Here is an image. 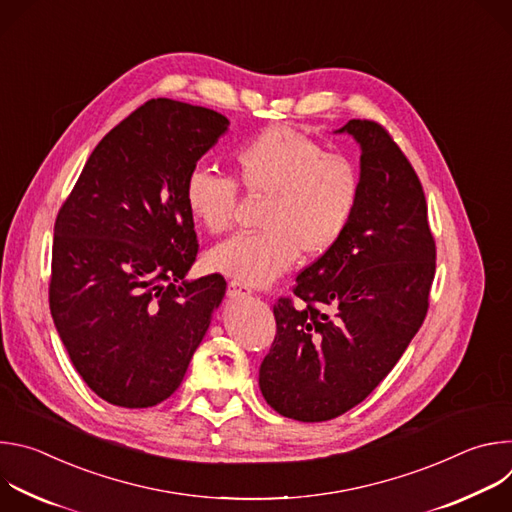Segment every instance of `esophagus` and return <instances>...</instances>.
Listing matches in <instances>:
<instances>
[{
    "label": "esophagus",
    "instance_id": "obj_1",
    "mask_svg": "<svg viewBox=\"0 0 512 512\" xmlns=\"http://www.w3.org/2000/svg\"><path fill=\"white\" fill-rule=\"evenodd\" d=\"M227 296L231 300H245L251 296V289L239 281H229V289H227Z\"/></svg>",
    "mask_w": 512,
    "mask_h": 512
}]
</instances>
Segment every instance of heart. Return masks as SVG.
Returning a JSON list of instances; mask_svg holds the SVG:
<instances>
[{"label":"heart","instance_id":"1","mask_svg":"<svg viewBox=\"0 0 512 512\" xmlns=\"http://www.w3.org/2000/svg\"><path fill=\"white\" fill-rule=\"evenodd\" d=\"M241 186L267 198L259 233L235 235L206 253V267L233 281L265 287L296 259L328 253L346 233L360 200V172L340 154L289 129L271 127L235 152ZM188 212L208 233H225L235 221L237 182L194 168L184 186Z\"/></svg>","mask_w":512,"mask_h":512}]
</instances>
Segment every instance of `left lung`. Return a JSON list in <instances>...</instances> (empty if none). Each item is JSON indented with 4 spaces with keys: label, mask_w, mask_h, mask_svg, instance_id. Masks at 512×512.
I'll list each match as a JSON object with an SVG mask.
<instances>
[{
    "label": "left lung",
    "mask_w": 512,
    "mask_h": 512,
    "mask_svg": "<svg viewBox=\"0 0 512 512\" xmlns=\"http://www.w3.org/2000/svg\"><path fill=\"white\" fill-rule=\"evenodd\" d=\"M360 200L344 237L296 277V308L273 306L277 334L259 369L265 401L298 421L334 419L391 369L421 328L435 273V243L419 178L391 135L352 119Z\"/></svg>",
    "instance_id": "left-lung-1"
}]
</instances>
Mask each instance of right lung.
I'll return each mask as SVG.
<instances>
[{
	"label": "right lung",
	"mask_w": 512,
	"mask_h": 512,
	"mask_svg": "<svg viewBox=\"0 0 512 512\" xmlns=\"http://www.w3.org/2000/svg\"><path fill=\"white\" fill-rule=\"evenodd\" d=\"M229 125L206 107L148 101L99 141L56 216L50 314L111 405L168 399L225 298L221 275L186 277L198 243L184 186Z\"/></svg>",
	"instance_id": "1"
}]
</instances>
